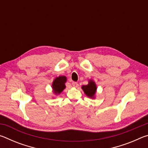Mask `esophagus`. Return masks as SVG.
I'll return each mask as SVG.
<instances>
[{
  "instance_id": "1",
  "label": "esophagus",
  "mask_w": 148,
  "mask_h": 148,
  "mask_svg": "<svg viewBox=\"0 0 148 148\" xmlns=\"http://www.w3.org/2000/svg\"><path fill=\"white\" fill-rule=\"evenodd\" d=\"M72 86L73 87H78V84L77 83V82H72Z\"/></svg>"
}]
</instances>
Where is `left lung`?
Wrapping results in <instances>:
<instances>
[{
    "label": "left lung",
    "instance_id": "8db88e82",
    "mask_svg": "<svg viewBox=\"0 0 148 148\" xmlns=\"http://www.w3.org/2000/svg\"><path fill=\"white\" fill-rule=\"evenodd\" d=\"M82 88L87 97H90V98H93L97 90L96 85H95L94 82L90 80L88 84L86 86H83Z\"/></svg>",
    "mask_w": 148,
    "mask_h": 148
}]
</instances>
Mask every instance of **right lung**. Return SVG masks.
Returning <instances> with one entry per match:
<instances>
[{"label":"right lung","instance_id":"obj_1","mask_svg":"<svg viewBox=\"0 0 148 148\" xmlns=\"http://www.w3.org/2000/svg\"><path fill=\"white\" fill-rule=\"evenodd\" d=\"M66 81V77L65 76H59L54 79L53 84H52V87H53L55 93L59 94L62 91V90L65 88L64 83Z\"/></svg>","mask_w":148,"mask_h":148}]
</instances>
